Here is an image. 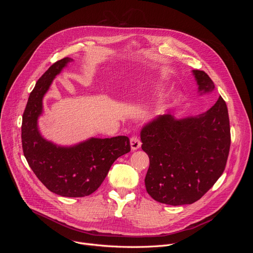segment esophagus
I'll list each match as a JSON object with an SVG mask.
<instances>
[{
  "mask_svg": "<svg viewBox=\"0 0 253 253\" xmlns=\"http://www.w3.org/2000/svg\"><path fill=\"white\" fill-rule=\"evenodd\" d=\"M130 146L133 151L137 150L141 147V141L137 135H134L130 138Z\"/></svg>",
  "mask_w": 253,
  "mask_h": 253,
  "instance_id": "obj_1",
  "label": "esophagus"
}]
</instances>
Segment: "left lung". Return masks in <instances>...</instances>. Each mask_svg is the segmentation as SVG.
Listing matches in <instances>:
<instances>
[{"label": "left lung", "mask_w": 253, "mask_h": 253, "mask_svg": "<svg viewBox=\"0 0 253 253\" xmlns=\"http://www.w3.org/2000/svg\"><path fill=\"white\" fill-rule=\"evenodd\" d=\"M200 95L214 83L204 71L192 70ZM142 150L149 156L145 177L148 194L168 205L192 204L222 175L230 148L228 110L222 97L196 117L159 116L140 133Z\"/></svg>", "instance_id": "8db88e82"}]
</instances>
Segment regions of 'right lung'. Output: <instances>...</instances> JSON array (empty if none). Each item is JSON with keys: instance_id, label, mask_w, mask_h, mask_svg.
I'll list each match as a JSON object with an SVG mask.
<instances>
[{"instance_id": "1", "label": "right lung", "mask_w": 253, "mask_h": 253, "mask_svg": "<svg viewBox=\"0 0 253 253\" xmlns=\"http://www.w3.org/2000/svg\"><path fill=\"white\" fill-rule=\"evenodd\" d=\"M72 61L69 57L57 61L36 83L23 114L22 146L29 166L51 192L84 197L99 188L117 158L130 152V141L127 136L90 138L64 147L42 137L38 119L43 112V98L54 78Z\"/></svg>"}]
</instances>
